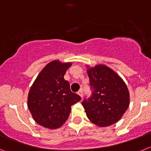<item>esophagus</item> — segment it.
Here are the masks:
<instances>
[{
  "instance_id": "esophagus-1",
  "label": "esophagus",
  "mask_w": 151,
  "mask_h": 151,
  "mask_svg": "<svg viewBox=\"0 0 151 151\" xmlns=\"http://www.w3.org/2000/svg\"><path fill=\"white\" fill-rule=\"evenodd\" d=\"M77 94L79 95V96H81V97H83V89H80V90L77 92Z\"/></svg>"
}]
</instances>
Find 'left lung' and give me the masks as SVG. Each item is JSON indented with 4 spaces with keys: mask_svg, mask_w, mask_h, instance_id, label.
<instances>
[{
    "mask_svg": "<svg viewBox=\"0 0 151 151\" xmlns=\"http://www.w3.org/2000/svg\"><path fill=\"white\" fill-rule=\"evenodd\" d=\"M87 74L92 93L82 101L86 116L101 127L116 123L129 104V93L126 83L107 66L89 68Z\"/></svg>",
    "mask_w": 151,
    "mask_h": 151,
    "instance_id": "obj_1",
    "label": "left lung"
}]
</instances>
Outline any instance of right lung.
Segmentation results:
<instances>
[{
  "label": "right lung",
  "mask_w": 151,
  "mask_h": 151,
  "mask_svg": "<svg viewBox=\"0 0 151 151\" xmlns=\"http://www.w3.org/2000/svg\"><path fill=\"white\" fill-rule=\"evenodd\" d=\"M71 63L52 61L39 74L30 89L28 107L34 119L46 128L58 129L67 120L70 107L81 99L64 79Z\"/></svg>",
  "instance_id": "add662e5"
}]
</instances>
